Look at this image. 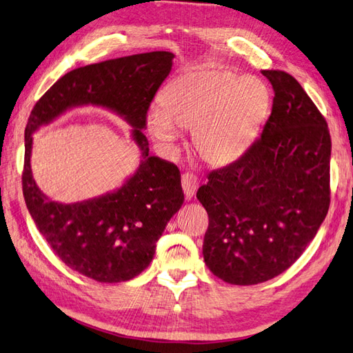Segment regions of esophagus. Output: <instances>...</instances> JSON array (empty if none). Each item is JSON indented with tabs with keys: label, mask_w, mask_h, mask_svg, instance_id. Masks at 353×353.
Listing matches in <instances>:
<instances>
[{
	"label": "esophagus",
	"mask_w": 353,
	"mask_h": 353,
	"mask_svg": "<svg viewBox=\"0 0 353 353\" xmlns=\"http://www.w3.org/2000/svg\"><path fill=\"white\" fill-rule=\"evenodd\" d=\"M182 188H183L186 200H191L196 192V188H199V180H196L194 174L185 173L182 174Z\"/></svg>",
	"instance_id": "obj_1"
}]
</instances>
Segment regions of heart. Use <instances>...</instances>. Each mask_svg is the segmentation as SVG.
<instances>
[{
	"instance_id": "obj_1",
	"label": "heart",
	"mask_w": 353,
	"mask_h": 353,
	"mask_svg": "<svg viewBox=\"0 0 353 353\" xmlns=\"http://www.w3.org/2000/svg\"><path fill=\"white\" fill-rule=\"evenodd\" d=\"M272 106V94L257 77L225 68H201L165 85L161 105L145 112L147 134L161 150L174 152L183 129L194 150L212 167L241 159L257 138Z\"/></svg>"
}]
</instances>
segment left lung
I'll return each instance as SVG.
<instances>
[{"label":"left lung","mask_w":353,"mask_h":353,"mask_svg":"<svg viewBox=\"0 0 353 353\" xmlns=\"http://www.w3.org/2000/svg\"><path fill=\"white\" fill-rule=\"evenodd\" d=\"M261 73L275 93L263 132L196 191L209 215L204 261L212 274L236 285L265 283L289 269L330 209L326 120L289 73Z\"/></svg>","instance_id":"1"}]
</instances>
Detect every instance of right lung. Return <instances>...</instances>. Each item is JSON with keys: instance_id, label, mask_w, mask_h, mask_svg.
<instances>
[{"instance_id": "add662e5", "label": "right lung", "mask_w": 353, "mask_h": 353, "mask_svg": "<svg viewBox=\"0 0 353 353\" xmlns=\"http://www.w3.org/2000/svg\"><path fill=\"white\" fill-rule=\"evenodd\" d=\"M173 59V52L154 51L75 69L57 81L30 114L22 174L30 215L64 265L99 283L129 281L141 274L185 200L179 168L150 157L143 134L145 112L170 75ZM87 104L117 113L133 126L142 161L117 190L70 205L54 202L32 179V134L65 110Z\"/></svg>"}]
</instances>
